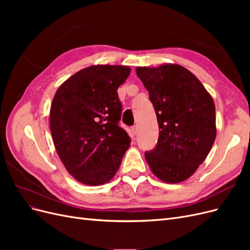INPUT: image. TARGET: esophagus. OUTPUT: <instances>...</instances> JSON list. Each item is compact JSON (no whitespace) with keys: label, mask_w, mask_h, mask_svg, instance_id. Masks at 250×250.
Listing matches in <instances>:
<instances>
[{"label":"esophagus","mask_w":250,"mask_h":250,"mask_svg":"<svg viewBox=\"0 0 250 250\" xmlns=\"http://www.w3.org/2000/svg\"><path fill=\"white\" fill-rule=\"evenodd\" d=\"M131 131H132V134H133V135L137 134V132H138V126H137V125H135V126H132V128H131Z\"/></svg>","instance_id":"obj_1"}]
</instances>
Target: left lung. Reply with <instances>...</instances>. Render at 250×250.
Here are the masks:
<instances>
[{
  "instance_id": "8db88e82",
  "label": "left lung",
  "mask_w": 250,
  "mask_h": 250,
  "mask_svg": "<svg viewBox=\"0 0 250 250\" xmlns=\"http://www.w3.org/2000/svg\"><path fill=\"white\" fill-rule=\"evenodd\" d=\"M157 118L156 147L145 153L154 175L178 184L191 177L206 160L216 139L215 103L199 79L186 67L164 63L138 66Z\"/></svg>"
}]
</instances>
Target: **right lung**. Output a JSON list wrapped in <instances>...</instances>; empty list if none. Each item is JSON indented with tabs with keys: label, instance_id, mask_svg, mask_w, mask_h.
Returning <instances> with one entry per match:
<instances>
[{
	"label": "right lung",
	"instance_id": "right-lung-1",
	"mask_svg": "<svg viewBox=\"0 0 250 250\" xmlns=\"http://www.w3.org/2000/svg\"><path fill=\"white\" fill-rule=\"evenodd\" d=\"M127 65L82 69L56 90L50 109L53 142L66 171L79 183L101 186L116 175L130 146L119 126L118 88L130 74Z\"/></svg>",
	"mask_w": 250,
	"mask_h": 250
}]
</instances>
